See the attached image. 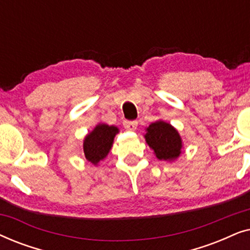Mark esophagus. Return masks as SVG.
Returning <instances> with one entry per match:
<instances>
[{"mask_svg": "<svg viewBox=\"0 0 250 250\" xmlns=\"http://www.w3.org/2000/svg\"><path fill=\"white\" fill-rule=\"evenodd\" d=\"M124 127L128 131H135L136 127H138V122L136 121H124L123 123Z\"/></svg>", "mask_w": 250, "mask_h": 250, "instance_id": "esophagus-1", "label": "esophagus"}]
</instances>
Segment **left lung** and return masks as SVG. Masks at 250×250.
I'll return each mask as SVG.
<instances>
[{
	"label": "left lung",
	"mask_w": 250,
	"mask_h": 250,
	"mask_svg": "<svg viewBox=\"0 0 250 250\" xmlns=\"http://www.w3.org/2000/svg\"><path fill=\"white\" fill-rule=\"evenodd\" d=\"M146 141L160 160L177 158L182 149V141L179 133L173 126L163 121L152 123L146 128Z\"/></svg>",
	"instance_id": "8db88e82"
}]
</instances>
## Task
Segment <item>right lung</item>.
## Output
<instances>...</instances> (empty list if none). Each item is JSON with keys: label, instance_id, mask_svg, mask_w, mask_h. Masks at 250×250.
<instances>
[{"label": "right lung", "instance_id": "add662e5", "mask_svg": "<svg viewBox=\"0 0 250 250\" xmlns=\"http://www.w3.org/2000/svg\"><path fill=\"white\" fill-rule=\"evenodd\" d=\"M116 133H118V128L115 126L99 124L85 138L83 145L85 158L94 165L104 159L111 149Z\"/></svg>", "mask_w": 250, "mask_h": 250}]
</instances>
